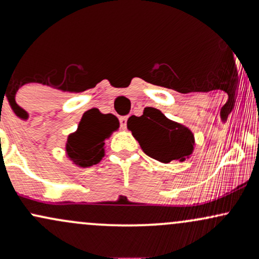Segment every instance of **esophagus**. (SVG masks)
<instances>
[{"label":"esophagus","mask_w":259,"mask_h":259,"mask_svg":"<svg viewBox=\"0 0 259 259\" xmlns=\"http://www.w3.org/2000/svg\"><path fill=\"white\" fill-rule=\"evenodd\" d=\"M119 120H120V126H121V129H124V130H125V129H126V121H127V117H121Z\"/></svg>","instance_id":"1"}]
</instances>
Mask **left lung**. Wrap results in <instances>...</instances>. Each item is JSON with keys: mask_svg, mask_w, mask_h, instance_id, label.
I'll return each instance as SVG.
<instances>
[{"mask_svg": "<svg viewBox=\"0 0 259 259\" xmlns=\"http://www.w3.org/2000/svg\"><path fill=\"white\" fill-rule=\"evenodd\" d=\"M127 120V129L147 156L160 163L184 162L194 152L195 135L189 127L170 120L158 109L144 112L141 117Z\"/></svg>", "mask_w": 259, "mask_h": 259, "instance_id": "8db88e82", "label": "left lung"}]
</instances>
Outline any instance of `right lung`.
<instances>
[{
  "label": "right lung",
  "instance_id": "1",
  "mask_svg": "<svg viewBox=\"0 0 259 259\" xmlns=\"http://www.w3.org/2000/svg\"><path fill=\"white\" fill-rule=\"evenodd\" d=\"M119 129V120L113 114H103L92 108L82 114L78 129L68 135L65 156L79 168L97 164L105 157L106 140Z\"/></svg>",
  "mask_w": 259,
  "mask_h": 259
}]
</instances>
